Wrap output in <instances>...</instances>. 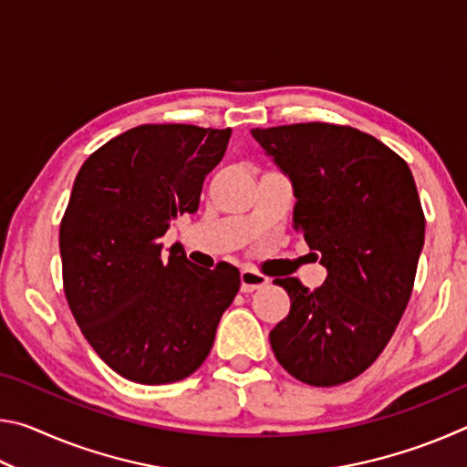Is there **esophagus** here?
I'll return each mask as SVG.
<instances>
[{"instance_id":"obj_1","label":"esophagus","mask_w":467,"mask_h":467,"mask_svg":"<svg viewBox=\"0 0 467 467\" xmlns=\"http://www.w3.org/2000/svg\"><path fill=\"white\" fill-rule=\"evenodd\" d=\"M267 284V278L264 274H259L255 270H251V267H244L241 272V290L243 292H253L257 288H262Z\"/></svg>"}]
</instances>
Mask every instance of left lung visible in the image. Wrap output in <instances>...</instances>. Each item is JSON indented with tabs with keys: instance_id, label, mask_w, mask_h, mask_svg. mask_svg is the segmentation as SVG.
Instances as JSON below:
<instances>
[{
	"instance_id": "1",
	"label": "left lung",
	"mask_w": 467,
	"mask_h": 467,
	"mask_svg": "<svg viewBox=\"0 0 467 467\" xmlns=\"http://www.w3.org/2000/svg\"><path fill=\"white\" fill-rule=\"evenodd\" d=\"M295 187L292 226L327 270L319 288L275 278L290 313L272 350L306 385L331 387L373 365L412 295L424 212L412 171L383 141L348 125L251 130Z\"/></svg>"
}]
</instances>
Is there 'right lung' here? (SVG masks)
<instances>
[{"instance_id":"add662e5","label":"right lung","mask_w":467,"mask_h":467,"mask_svg":"<svg viewBox=\"0 0 467 467\" xmlns=\"http://www.w3.org/2000/svg\"><path fill=\"white\" fill-rule=\"evenodd\" d=\"M228 140L231 128L140 125L90 154L74 181L59 226L63 290L94 352L130 381L195 373L239 292L234 265L208 270L161 243L172 220L200 208Z\"/></svg>"}]
</instances>
